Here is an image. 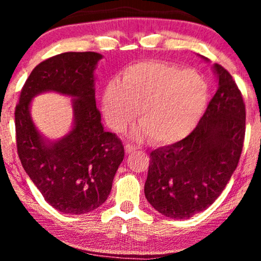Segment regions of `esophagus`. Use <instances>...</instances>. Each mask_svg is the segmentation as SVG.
<instances>
[{"instance_id":"1","label":"esophagus","mask_w":261,"mask_h":261,"mask_svg":"<svg viewBox=\"0 0 261 261\" xmlns=\"http://www.w3.org/2000/svg\"><path fill=\"white\" fill-rule=\"evenodd\" d=\"M137 149V147H135V146H131V145H126L125 146V151H126V153H133Z\"/></svg>"}]
</instances>
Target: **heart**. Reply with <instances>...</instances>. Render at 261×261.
<instances>
[{
  "instance_id": "1",
  "label": "heart",
  "mask_w": 261,
  "mask_h": 261,
  "mask_svg": "<svg viewBox=\"0 0 261 261\" xmlns=\"http://www.w3.org/2000/svg\"><path fill=\"white\" fill-rule=\"evenodd\" d=\"M208 86L189 68L142 61L122 71L121 82L108 83L101 98L106 120L115 131L125 130L140 109L135 139L162 145L178 142L196 126L208 101Z\"/></svg>"
}]
</instances>
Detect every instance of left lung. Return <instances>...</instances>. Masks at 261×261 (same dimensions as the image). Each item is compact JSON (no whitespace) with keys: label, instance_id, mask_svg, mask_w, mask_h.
<instances>
[{"label":"left lung","instance_id":"8db88e82","mask_svg":"<svg viewBox=\"0 0 261 261\" xmlns=\"http://www.w3.org/2000/svg\"><path fill=\"white\" fill-rule=\"evenodd\" d=\"M212 70L217 91L197 126L184 140L149 154L145 195L166 217L185 220L207 208L238 166L245 134L244 101L228 71L217 64Z\"/></svg>","mask_w":261,"mask_h":261}]
</instances>
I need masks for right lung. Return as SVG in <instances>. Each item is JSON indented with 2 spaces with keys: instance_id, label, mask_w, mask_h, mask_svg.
Masks as SVG:
<instances>
[{
  "instance_id": "add662e5",
  "label": "right lung",
  "mask_w": 261,
  "mask_h": 261,
  "mask_svg": "<svg viewBox=\"0 0 261 261\" xmlns=\"http://www.w3.org/2000/svg\"><path fill=\"white\" fill-rule=\"evenodd\" d=\"M103 55L64 53L40 62L25 81L16 107L19 160L45 201L60 212L83 215L106 202L124 146L101 124L95 104V74ZM73 98L71 130L58 140L45 138L32 121L31 101L41 92Z\"/></svg>"
}]
</instances>
